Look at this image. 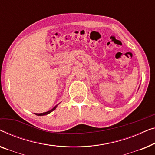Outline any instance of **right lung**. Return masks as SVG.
<instances>
[{
  "label": "right lung",
  "mask_w": 155,
  "mask_h": 155,
  "mask_svg": "<svg viewBox=\"0 0 155 155\" xmlns=\"http://www.w3.org/2000/svg\"><path fill=\"white\" fill-rule=\"evenodd\" d=\"M56 107H57V105L56 106H55L52 109V110H51L50 111H48V112H43V113H40V114H36L37 116H43V115H46V114H50V113L51 112H53V110H55V109H56Z\"/></svg>",
  "instance_id": "1"
}]
</instances>
